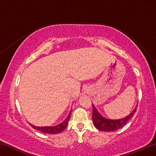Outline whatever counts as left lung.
<instances>
[{
	"mask_svg": "<svg viewBox=\"0 0 156 156\" xmlns=\"http://www.w3.org/2000/svg\"><path fill=\"white\" fill-rule=\"evenodd\" d=\"M93 112H92V120H93L94 125L96 128L100 131H113L119 129L122 127L128 121L133 117L134 113H136L137 109V106L135 107L131 113L123 118L118 120H111L108 119L102 116L94 105H92Z\"/></svg>",
	"mask_w": 156,
	"mask_h": 156,
	"instance_id": "8db88e82",
	"label": "left lung"
}]
</instances>
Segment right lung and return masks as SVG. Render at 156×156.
<instances>
[{"instance_id": "1", "label": "right lung", "mask_w": 156, "mask_h": 156, "mask_svg": "<svg viewBox=\"0 0 156 156\" xmlns=\"http://www.w3.org/2000/svg\"><path fill=\"white\" fill-rule=\"evenodd\" d=\"M71 113H72V110L70 111L67 117L62 121L61 123L58 124L56 126H36L31 124L30 123V125L32 126L34 129H36L41 132H43L44 133H49V134H56L60 133V132L63 131L67 127L68 125V122L70 119L71 117Z\"/></svg>"}]
</instances>
